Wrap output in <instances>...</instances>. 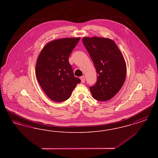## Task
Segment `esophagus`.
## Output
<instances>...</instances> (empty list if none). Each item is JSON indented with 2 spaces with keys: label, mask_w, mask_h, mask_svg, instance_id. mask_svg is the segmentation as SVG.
Here are the masks:
<instances>
[{
  "label": "esophagus",
  "mask_w": 158,
  "mask_h": 158,
  "mask_svg": "<svg viewBox=\"0 0 158 158\" xmlns=\"http://www.w3.org/2000/svg\"><path fill=\"white\" fill-rule=\"evenodd\" d=\"M80 79H81V83H83L85 82V76H81Z\"/></svg>",
  "instance_id": "esophagus-1"
}]
</instances>
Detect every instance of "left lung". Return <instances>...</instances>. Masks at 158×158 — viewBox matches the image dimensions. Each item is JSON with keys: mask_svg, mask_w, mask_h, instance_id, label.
Segmentation results:
<instances>
[{"mask_svg": "<svg viewBox=\"0 0 158 158\" xmlns=\"http://www.w3.org/2000/svg\"><path fill=\"white\" fill-rule=\"evenodd\" d=\"M85 45L94 62L97 82L90 86L94 99L106 101L120 90L126 77V64L115 42L107 38L83 37Z\"/></svg>", "mask_w": 158, "mask_h": 158, "instance_id": "left-lung-1", "label": "left lung"}]
</instances>
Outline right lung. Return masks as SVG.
Wrapping results in <instances>:
<instances>
[{
  "label": "right lung",
  "mask_w": 158,
  "mask_h": 158,
  "mask_svg": "<svg viewBox=\"0 0 158 158\" xmlns=\"http://www.w3.org/2000/svg\"><path fill=\"white\" fill-rule=\"evenodd\" d=\"M80 38H65L47 43L40 53L35 66L38 82L45 94L55 102H63L81 79L74 76L69 62Z\"/></svg>",
  "instance_id": "obj_1"
}]
</instances>
